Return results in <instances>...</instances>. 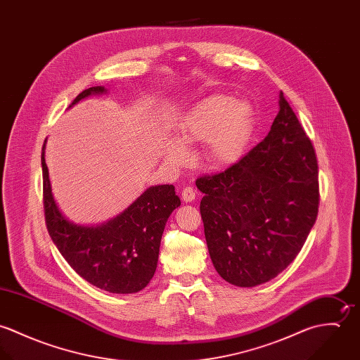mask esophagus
<instances>
[{
	"instance_id": "1",
	"label": "esophagus",
	"mask_w": 360,
	"mask_h": 360,
	"mask_svg": "<svg viewBox=\"0 0 360 360\" xmlns=\"http://www.w3.org/2000/svg\"><path fill=\"white\" fill-rule=\"evenodd\" d=\"M195 190L193 187H186L181 190V198L184 202H193L195 200Z\"/></svg>"
}]
</instances>
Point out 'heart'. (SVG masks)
Instances as JSON below:
<instances>
[{"label":"heart","instance_id":"heart-1","mask_svg":"<svg viewBox=\"0 0 360 360\" xmlns=\"http://www.w3.org/2000/svg\"><path fill=\"white\" fill-rule=\"evenodd\" d=\"M254 133V110L245 101L227 96H212L193 106L179 123V141H169L166 158L174 165L188 160L185 146L205 144L206 160L212 167L236 165L250 146Z\"/></svg>","mask_w":360,"mask_h":360}]
</instances>
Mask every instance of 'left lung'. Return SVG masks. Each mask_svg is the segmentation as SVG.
Returning a JSON list of instances; mask_svg holds the SVG:
<instances>
[{"label":"left lung","mask_w":360,"mask_h":360,"mask_svg":"<svg viewBox=\"0 0 360 360\" xmlns=\"http://www.w3.org/2000/svg\"><path fill=\"white\" fill-rule=\"evenodd\" d=\"M214 269L227 283L255 287L297 257L319 212L316 153L280 93L269 134L236 165L195 181Z\"/></svg>","instance_id":"8db88e82"}]
</instances>
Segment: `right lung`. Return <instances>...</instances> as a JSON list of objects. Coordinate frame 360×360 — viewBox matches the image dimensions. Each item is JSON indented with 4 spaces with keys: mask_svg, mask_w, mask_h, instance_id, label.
I'll return each mask as SVG.
<instances>
[{
    "mask_svg": "<svg viewBox=\"0 0 360 360\" xmlns=\"http://www.w3.org/2000/svg\"><path fill=\"white\" fill-rule=\"evenodd\" d=\"M105 93L101 86L80 93L73 103ZM41 151L43 204L49 234L60 255L86 281L112 294H133L154 277L160 238L180 198L170 184L148 188L122 214L98 227L70 223L53 201L49 167Z\"/></svg>",
    "mask_w": 360,
    "mask_h": 360,
    "instance_id": "obj_1",
    "label": "right lung"
}]
</instances>
